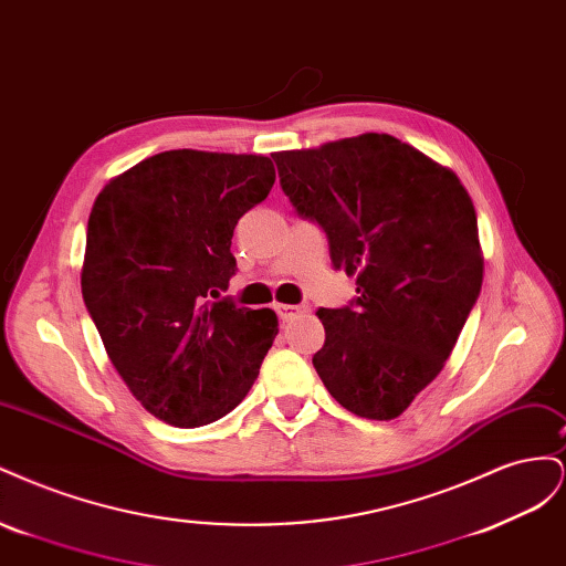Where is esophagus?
I'll use <instances>...</instances> for the list:
<instances>
[{
	"label": "esophagus",
	"mask_w": 566,
	"mask_h": 566,
	"mask_svg": "<svg viewBox=\"0 0 566 566\" xmlns=\"http://www.w3.org/2000/svg\"><path fill=\"white\" fill-rule=\"evenodd\" d=\"M279 314H281L283 321H295L300 316L310 314V306H306V304H281Z\"/></svg>",
	"instance_id": "esophagus-1"
}]
</instances>
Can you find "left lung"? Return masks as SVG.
<instances>
[{
    "label": "left lung",
    "instance_id": "8db88e82",
    "mask_svg": "<svg viewBox=\"0 0 566 566\" xmlns=\"http://www.w3.org/2000/svg\"><path fill=\"white\" fill-rule=\"evenodd\" d=\"M281 188L328 238L356 297L318 310L325 389L370 420L401 416L451 356L482 290L476 214L451 169L389 134L273 153Z\"/></svg>",
    "mask_w": 566,
    "mask_h": 566
}]
</instances>
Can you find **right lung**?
I'll list each match as a JSON object with an SVG mask.
<instances>
[{
	"label": "right lung",
	"instance_id": "1",
	"mask_svg": "<svg viewBox=\"0 0 566 566\" xmlns=\"http://www.w3.org/2000/svg\"><path fill=\"white\" fill-rule=\"evenodd\" d=\"M273 181L264 156L184 148L134 165L94 202L82 297L115 370L167 424L224 418L279 335L271 310L217 300L238 271V219Z\"/></svg>",
	"mask_w": 566,
	"mask_h": 566
}]
</instances>
